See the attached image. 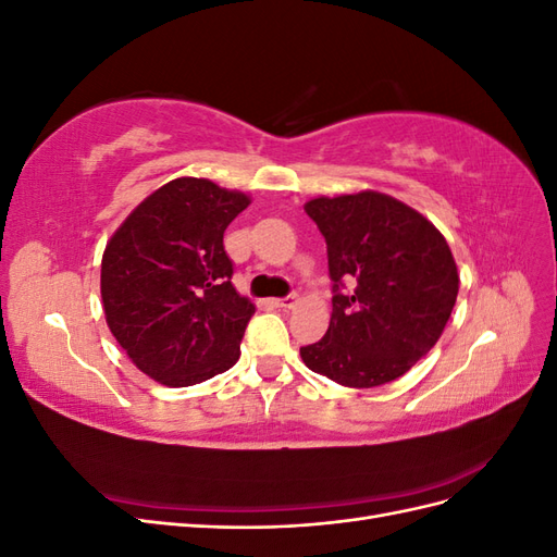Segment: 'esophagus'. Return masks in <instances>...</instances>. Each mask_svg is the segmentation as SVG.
I'll list each match as a JSON object with an SVG mask.
<instances>
[{
  "mask_svg": "<svg viewBox=\"0 0 557 557\" xmlns=\"http://www.w3.org/2000/svg\"><path fill=\"white\" fill-rule=\"evenodd\" d=\"M297 301H299V297L290 295V297H283V299H274V307H278V309H295Z\"/></svg>",
  "mask_w": 557,
  "mask_h": 557,
  "instance_id": "obj_1",
  "label": "esophagus"
}]
</instances>
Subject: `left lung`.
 <instances>
[{
    "label": "left lung",
    "instance_id": "left-lung-1",
    "mask_svg": "<svg viewBox=\"0 0 557 557\" xmlns=\"http://www.w3.org/2000/svg\"><path fill=\"white\" fill-rule=\"evenodd\" d=\"M305 211L325 237L334 297L325 336L299 348L301 360L346 387L407 374L440 342L458 299V264L444 234L376 190L313 197Z\"/></svg>",
    "mask_w": 557,
    "mask_h": 557
}]
</instances>
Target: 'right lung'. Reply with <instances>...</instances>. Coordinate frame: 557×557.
I'll return each mask as SVG.
<instances>
[{
    "label": "right lung",
    "mask_w": 557,
    "mask_h": 557,
    "mask_svg": "<svg viewBox=\"0 0 557 557\" xmlns=\"http://www.w3.org/2000/svg\"><path fill=\"white\" fill-rule=\"evenodd\" d=\"M242 190L181 176L150 193L102 256V307L115 342L153 381L185 387L237 364L256 307L232 285L227 225Z\"/></svg>",
    "instance_id": "add662e5"
}]
</instances>
